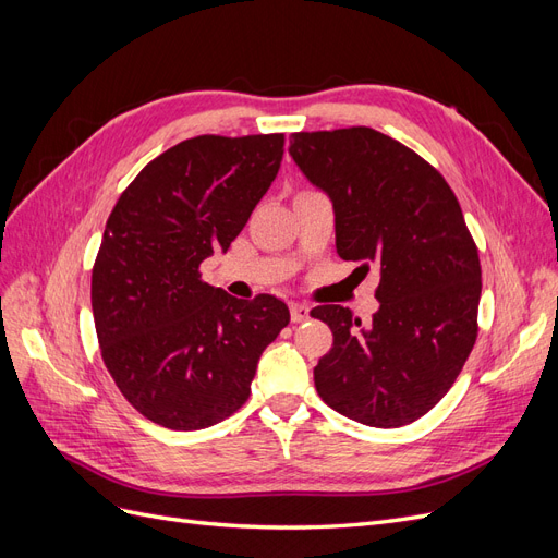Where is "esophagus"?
<instances>
[{"label": "esophagus", "mask_w": 558, "mask_h": 558, "mask_svg": "<svg viewBox=\"0 0 558 558\" xmlns=\"http://www.w3.org/2000/svg\"><path fill=\"white\" fill-rule=\"evenodd\" d=\"M310 318V307L302 305V302H291V320L293 324H302V320Z\"/></svg>", "instance_id": "1"}]
</instances>
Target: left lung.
I'll use <instances>...</instances> for the list:
<instances>
[{
    "label": "left lung",
    "instance_id": "obj_1",
    "mask_svg": "<svg viewBox=\"0 0 558 558\" xmlns=\"http://www.w3.org/2000/svg\"><path fill=\"white\" fill-rule=\"evenodd\" d=\"M291 156L335 209L340 258L375 267L373 324L340 305L312 310L332 330L314 367L328 408L359 424L398 428L453 386L477 340V244L445 177L373 128L295 132Z\"/></svg>",
    "mask_w": 558,
    "mask_h": 558
}]
</instances>
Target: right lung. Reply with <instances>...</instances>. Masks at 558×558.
Returning <instances> with one entry per match:
<instances>
[{"instance_id":"right-lung-1","label":"right lung","mask_w":558,"mask_h":558,"mask_svg":"<svg viewBox=\"0 0 558 558\" xmlns=\"http://www.w3.org/2000/svg\"><path fill=\"white\" fill-rule=\"evenodd\" d=\"M283 134H199L167 148L118 197L93 265L102 361L148 421L199 430L238 412L260 353L289 326L275 295L238 300L202 281L275 181Z\"/></svg>"}]
</instances>
